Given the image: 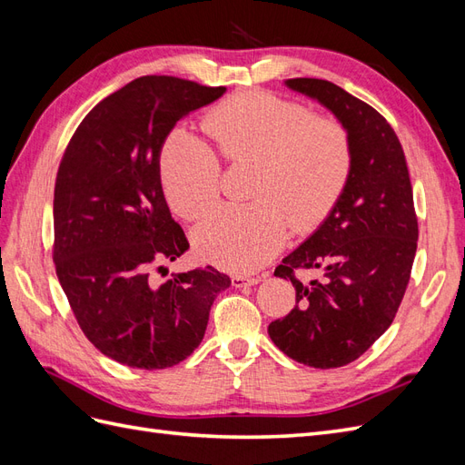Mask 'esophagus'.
<instances>
[{
	"label": "esophagus",
	"mask_w": 465,
	"mask_h": 465,
	"mask_svg": "<svg viewBox=\"0 0 465 465\" xmlns=\"http://www.w3.org/2000/svg\"><path fill=\"white\" fill-rule=\"evenodd\" d=\"M260 277H244V275H234L232 277V287L236 289H242V287H252V285H258L260 283Z\"/></svg>",
	"instance_id": "esophagus-1"
}]
</instances>
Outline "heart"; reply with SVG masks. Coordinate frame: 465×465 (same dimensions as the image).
Returning a JSON list of instances; mask_svg holds the SVG:
<instances>
[{
    "instance_id": "obj_1",
    "label": "heart",
    "mask_w": 465,
    "mask_h": 465,
    "mask_svg": "<svg viewBox=\"0 0 465 465\" xmlns=\"http://www.w3.org/2000/svg\"><path fill=\"white\" fill-rule=\"evenodd\" d=\"M202 128L219 157L254 164L248 190L254 202L217 207L193 231L198 254L227 272L262 267L283 246L287 219L294 231L314 229L351 174L353 151L343 125L270 93L227 98ZM214 153L188 132L166 139L161 182L180 217L200 219L217 202L221 168Z\"/></svg>"
}]
</instances>
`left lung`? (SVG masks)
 <instances>
[{"label":"left lung","instance_id":"8db88e82","mask_svg":"<svg viewBox=\"0 0 465 465\" xmlns=\"http://www.w3.org/2000/svg\"><path fill=\"white\" fill-rule=\"evenodd\" d=\"M285 85L341 122L353 164L330 215L275 267L297 291V306L267 333L292 361L337 369L359 359L396 318L419 238L413 188L396 132L371 104L323 79ZM299 269L322 275L302 284Z\"/></svg>","mask_w":465,"mask_h":465}]
</instances>
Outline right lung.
<instances>
[{
    "mask_svg": "<svg viewBox=\"0 0 465 465\" xmlns=\"http://www.w3.org/2000/svg\"><path fill=\"white\" fill-rule=\"evenodd\" d=\"M224 87L145 75L83 118L54 188V263L87 340L125 367H174L203 340L231 285L215 267L154 281L190 248L161 186V149L176 122Z\"/></svg>",
    "mask_w": 465,
    "mask_h": 465,
    "instance_id": "add662e5",
    "label": "right lung"
}]
</instances>
